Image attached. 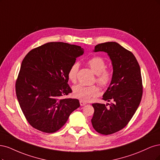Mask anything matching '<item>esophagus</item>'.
<instances>
[{
    "label": "esophagus",
    "instance_id": "esophagus-1",
    "mask_svg": "<svg viewBox=\"0 0 160 160\" xmlns=\"http://www.w3.org/2000/svg\"><path fill=\"white\" fill-rule=\"evenodd\" d=\"M80 104L81 106H85L86 104V102L82 101V100H80Z\"/></svg>",
    "mask_w": 160,
    "mask_h": 160
}]
</instances>
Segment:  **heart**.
<instances>
[{
    "label": "heart",
    "instance_id": "obj_1",
    "mask_svg": "<svg viewBox=\"0 0 160 160\" xmlns=\"http://www.w3.org/2000/svg\"><path fill=\"white\" fill-rule=\"evenodd\" d=\"M92 70L96 74V82L102 87H106L110 84L112 79V72L106 68L104 59L96 56L88 60ZM79 69V63H73L68 71V78L72 82L76 80L77 73ZM74 96L77 98L84 101H88L91 98L96 97L100 94V89L97 86H84L78 84L73 88Z\"/></svg>",
    "mask_w": 160,
    "mask_h": 160
}]
</instances>
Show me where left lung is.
<instances>
[{"label":"left lung","mask_w":160,"mask_h":160,"mask_svg":"<svg viewBox=\"0 0 160 160\" xmlns=\"http://www.w3.org/2000/svg\"><path fill=\"white\" fill-rule=\"evenodd\" d=\"M105 52L113 66L111 83L103 100L114 103H94L92 124L101 134L109 135L121 130L130 121L140 105L143 93L140 65L130 51L115 42L101 43L94 52Z\"/></svg>","instance_id":"1"}]
</instances>
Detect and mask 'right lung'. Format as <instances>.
Wrapping results in <instances>:
<instances>
[{
	"label": "right lung",
	"instance_id": "obj_1",
	"mask_svg": "<svg viewBox=\"0 0 160 160\" xmlns=\"http://www.w3.org/2000/svg\"><path fill=\"white\" fill-rule=\"evenodd\" d=\"M83 53L79 46L52 42L26 55L16 82V94L26 119L34 128L56 132L80 107L78 100L63 97L72 92L68 71Z\"/></svg>",
	"mask_w": 160,
	"mask_h": 160
}]
</instances>
